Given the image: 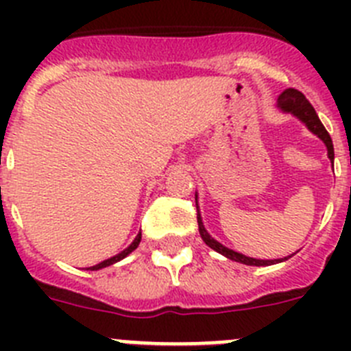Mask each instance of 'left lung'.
Instances as JSON below:
<instances>
[{
  "label": "left lung",
  "mask_w": 351,
  "mask_h": 351,
  "mask_svg": "<svg viewBox=\"0 0 351 351\" xmlns=\"http://www.w3.org/2000/svg\"><path fill=\"white\" fill-rule=\"evenodd\" d=\"M278 107H280L283 112H290V114H293V116L299 117L304 125L308 126V128L315 133L316 137L322 138V141H324V144L327 145L328 158L334 161L332 138H330V135H328V132L325 130V126L322 125V121L318 119V116H316L313 105L306 100V96H304L302 93L297 91V89H291V88L285 89V91L280 95V98H278ZM195 200H197V198H195ZM197 210H198V204H197ZM197 221H198V230H200V235H202L204 243H206L209 247H213L214 251L221 253V255L226 256V258L234 260V262L246 263V265H256V267H260V265H272V263L283 262V260L290 258V256H287V258H278V260H258V258H251V256L243 255V253H237V251H234V250H228V247H225L223 244H219L216 239H213L209 234H207L206 226H204V223H202V218H200V213H197Z\"/></svg>",
  "instance_id": "8db88e82"
}]
</instances>
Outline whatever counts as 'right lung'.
<instances>
[{"label":"right lung","instance_id":"1","mask_svg":"<svg viewBox=\"0 0 351 351\" xmlns=\"http://www.w3.org/2000/svg\"><path fill=\"white\" fill-rule=\"evenodd\" d=\"M141 239H142V234H138L137 237H135V241H133L132 244H130L128 247H126L125 251H121L119 255H116V256H112V258H108V260H104V262H100V263H96V265H93V267H89L91 269V271H98V269H104V267H108V265H112V263H116V262H119V260H123L125 258L126 255H130V253H132L133 250H137V246H138V243H141Z\"/></svg>","mask_w":351,"mask_h":351}]
</instances>
